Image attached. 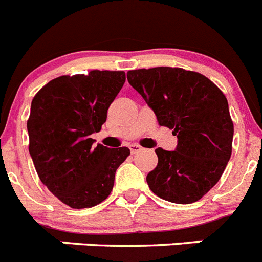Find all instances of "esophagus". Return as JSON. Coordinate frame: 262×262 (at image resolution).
Returning <instances> with one entry per match:
<instances>
[{"label":"esophagus","instance_id":"1","mask_svg":"<svg viewBox=\"0 0 262 262\" xmlns=\"http://www.w3.org/2000/svg\"><path fill=\"white\" fill-rule=\"evenodd\" d=\"M129 151H131V154H138V152H140L143 149L142 147H140V145L139 144H129Z\"/></svg>","mask_w":262,"mask_h":262}]
</instances>
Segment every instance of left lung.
Segmentation results:
<instances>
[{
    "instance_id": "left-lung-1",
    "label": "left lung",
    "mask_w": 262,
    "mask_h": 262,
    "mask_svg": "<svg viewBox=\"0 0 262 262\" xmlns=\"http://www.w3.org/2000/svg\"><path fill=\"white\" fill-rule=\"evenodd\" d=\"M129 85L177 136L174 151L156 148L159 163L147 184L157 196L200 201L223 174L232 152L233 123L222 90L201 73L157 67L127 73Z\"/></svg>"
}]
</instances>
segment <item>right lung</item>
I'll list each match as a JSON object with an SVG mask.
<instances>
[{
	"instance_id": "obj_1",
	"label": "right lung",
	"mask_w": 262,
	"mask_h": 262,
	"mask_svg": "<svg viewBox=\"0 0 262 262\" xmlns=\"http://www.w3.org/2000/svg\"><path fill=\"white\" fill-rule=\"evenodd\" d=\"M126 81L122 71L60 76L39 90L27 120L29 151L43 185L72 209L93 207L114 186L127 147L94 145L111 102Z\"/></svg>"
}]
</instances>
